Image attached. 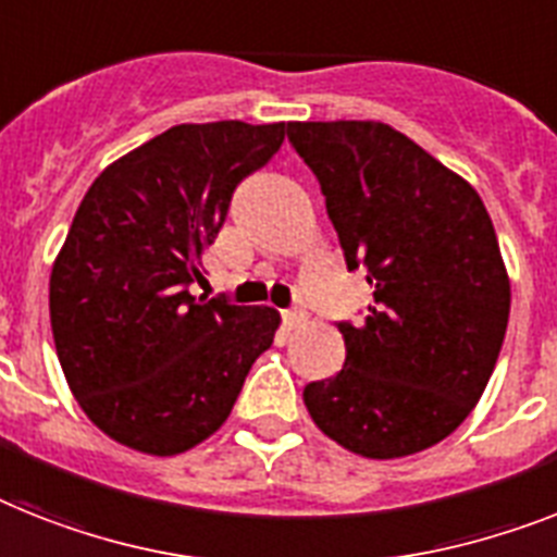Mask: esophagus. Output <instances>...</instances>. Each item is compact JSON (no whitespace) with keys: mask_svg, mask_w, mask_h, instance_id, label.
I'll list each match as a JSON object with an SVG mask.
<instances>
[{"mask_svg":"<svg viewBox=\"0 0 557 557\" xmlns=\"http://www.w3.org/2000/svg\"><path fill=\"white\" fill-rule=\"evenodd\" d=\"M282 319H284V327H287V330H298L307 321V312L298 310V307H293V310H284L282 312Z\"/></svg>","mask_w":557,"mask_h":557,"instance_id":"1","label":"esophagus"}]
</instances>
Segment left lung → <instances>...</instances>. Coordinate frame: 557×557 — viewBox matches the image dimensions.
<instances>
[{"instance_id": "left-lung-1", "label": "left lung", "mask_w": 557, "mask_h": 557, "mask_svg": "<svg viewBox=\"0 0 557 557\" xmlns=\"http://www.w3.org/2000/svg\"><path fill=\"white\" fill-rule=\"evenodd\" d=\"M319 178L347 270L372 305L338 321L342 372L312 381L321 433L364 458H401L447 438L498 361L509 278L484 201L424 147L381 122H289Z\"/></svg>"}]
</instances>
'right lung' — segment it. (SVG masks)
Returning a JSON list of instances; mask_svg holds the SVG:
<instances>
[{
    "instance_id": "add662e5",
    "label": "right lung",
    "mask_w": 557,
    "mask_h": 557,
    "mask_svg": "<svg viewBox=\"0 0 557 557\" xmlns=\"http://www.w3.org/2000/svg\"><path fill=\"white\" fill-rule=\"evenodd\" d=\"M282 141L284 122L176 124L102 170L73 215L50 327L76 401L124 447L176 455L213 435L273 344V307L196 298L190 284L233 190Z\"/></svg>"
}]
</instances>
